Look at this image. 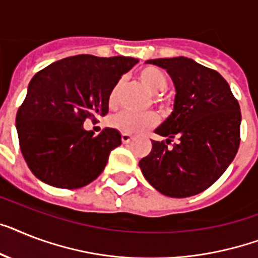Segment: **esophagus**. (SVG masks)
Here are the masks:
<instances>
[{
    "label": "esophagus",
    "instance_id": "34e87169",
    "mask_svg": "<svg viewBox=\"0 0 258 258\" xmlns=\"http://www.w3.org/2000/svg\"><path fill=\"white\" fill-rule=\"evenodd\" d=\"M131 139H133V136L130 135V134H124V133L122 134V142H123V144L130 143V140H131Z\"/></svg>",
    "mask_w": 258,
    "mask_h": 258
}]
</instances>
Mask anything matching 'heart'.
<instances>
[{"label":"heart","mask_w":258,"mask_h":258,"mask_svg":"<svg viewBox=\"0 0 258 258\" xmlns=\"http://www.w3.org/2000/svg\"><path fill=\"white\" fill-rule=\"evenodd\" d=\"M139 79L152 95H159V94L164 93L167 86H168L164 73L159 70L158 68H154V66H147V68L142 69L139 71ZM119 93H120V82H118L112 87L110 95H108V106L111 108L118 106ZM155 99L159 100V98L155 96ZM110 123L114 128L124 134H139L144 130L152 128L158 123V118L154 112L120 111L111 118Z\"/></svg>","instance_id":"1"}]
</instances>
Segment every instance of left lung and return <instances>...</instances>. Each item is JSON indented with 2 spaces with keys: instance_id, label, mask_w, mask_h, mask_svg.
<instances>
[{
  "instance_id": "obj_1",
  "label": "left lung",
  "mask_w": 258,
  "mask_h": 258,
  "mask_svg": "<svg viewBox=\"0 0 258 258\" xmlns=\"http://www.w3.org/2000/svg\"><path fill=\"white\" fill-rule=\"evenodd\" d=\"M167 70L176 89L172 114L155 133L152 150L139 162L144 177L171 198H189L212 185L237 154L241 111L216 70L185 56L150 59ZM175 137L178 142L168 146Z\"/></svg>"
}]
</instances>
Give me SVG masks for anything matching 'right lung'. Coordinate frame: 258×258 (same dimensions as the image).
Segmentation results:
<instances>
[{
  "instance_id": "obj_1",
  "label": "right lung",
  "mask_w": 258,
  "mask_h": 258,
  "mask_svg": "<svg viewBox=\"0 0 258 258\" xmlns=\"http://www.w3.org/2000/svg\"><path fill=\"white\" fill-rule=\"evenodd\" d=\"M136 63L131 56L81 54L56 60L31 78L16 127L22 156L39 180L75 189L102 173L122 136L114 128L94 136L83 122L107 115L111 90Z\"/></svg>"
}]
</instances>
